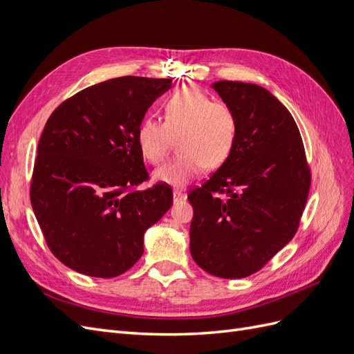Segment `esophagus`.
<instances>
[{"label": "esophagus", "mask_w": 354, "mask_h": 354, "mask_svg": "<svg viewBox=\"0 0 354 354\" xmlns=\"http://www.w3.org/2000/svg\"><path fill=\"white\" fill-rule=\"evenodd\" d=\"M173 199H174V202H178L181 199H185V194H181L180 190H174L173 192Z\"/></svg>", "instance_id": "esophagus-1"}]
</instances>
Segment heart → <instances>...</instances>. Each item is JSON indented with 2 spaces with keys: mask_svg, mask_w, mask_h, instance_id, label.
Segmentation results:
<instances>
[{
  "mask_svg": "<svg viewBox=\"0 0 354 354\" xmlns=\"http://www.w3.org/2000/svg\"><path fill=\"white\" fill-rule=\"evenodd\" d=\"M164 121L147 116L138 124L136 142L149 162L158 165L168 158L176 138L180 153L158 168L153 180L173 187L190 183L203 168H218L236 145L239 120L233 106L212 100L195 87H181L162 103Z\"/></svg>",
  "mask_w": 354,
  "mask_h": 354,
  "instance_id": "1",
  "label": "heart"
}]
</instances>
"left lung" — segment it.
<instances>
[{"instance_id": "8db88e82", "label": "left lung", "mask_w": 354, "mask_h": 354, "mask_svg": "<svg viewBox=\"0 0 354 354\" xmlns=\"http://www.w3.org/2000/svg\"><path fill=\"white\" fill-rule=\"evenodd\" d=\"M211 87L236 111L239 131L226 162L187 195L190 252L209 274L241 279L294 238L312 173L292 115L270 91L238 81Z\"/></svg>"}]
</instances>
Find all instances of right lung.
Masks as SVG:
<instances>
[{
    "instance_id": "1",
    "label": "right lung",
    "mask_w": 354,
    "mask_h": 354,
    "mask_svg": "<svg viewBox=\"0 0 354 354\" xmlns=\"http://www.w3.org/2000/svg\"><path fill=\"white\" fill-rule=\"evenodd\" d=\"M171 80L121 77L63 102L38 143L30 203L50 251L69 269L115 277L143 254L145 232L173 205V190L149 178L136 142L151 104Z\"/></svg>"
}]
</instances>
